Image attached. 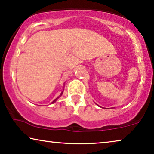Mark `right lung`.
Here are the masks:
<instances>
[{"instance_id":"1","label":"right lung","mask_w":154,"mask_h":154,"mask_svg":"<svg viewBox=\"0 0 154 154\" xmlns=\"http://www.w3.org/2000/svg\"><path fill=\"white\" fill-rule=\"evenodd\" d=\"M62 93H63V92H62V93H61V94H60V97L61 95H62ZM57 97V98H56V99H55V100H54L53 101V102H52V104H53V103H54V102H56V101H57V99H58L59 97Z\"/></svg>"}]
</instances>
